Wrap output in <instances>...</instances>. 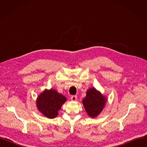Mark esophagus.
Instances as JSON below:
<instances>
[{"mask_svg":"<svg viewBox=\"0 0 147 147\" xmlns=\"http://www.w3.org/2000/svg\"><path fill=\"white\" fill-rule=\"evenodd\" d=\"M77 99L78 98H77V96H76V95H73L71 96V100L73 101H76Z\"/></svg>","mask_w":147,"mask_h":147,"instance_id":"esophagus-1","label":"esophagus"}]
</instances>
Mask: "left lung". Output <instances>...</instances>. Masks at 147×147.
I'll list each match as a JSON object with an SVG mask.
<instances>
[{
	"mask_svg": "<svg viewBox=\"0 0 147 147\" xmlns=\"http://www.w3.org/2000/svg\"><path fill=\"white\" fill-rule=\"evenodd\" d=\"M107 102V98L95 88L88 89L86 95L82 100V104L88 115L95 118L101 113Z\"/></svg>",
	"mask_w": 147,
	"mask_h": 147,
	"instance_id": "left-lung-1",
	"label": "left lung"
}]
</instances>
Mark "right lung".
Returning a JSON list of instances; mask_svg holds the SVG:
<instances>
[{
    "label": "right lung",
    "instance_id": "right-lung-1",
    "mask_svg": "<svg viewBox=\"0 0 147 147\" xmlns=\"http://www.w3.org/2000/svg\"><path fill=\"white\" fill-rule=\"evenodd\" d=\"M67 101V98L53 89H45L36 99V107L46 117L54 119L57 117L58 111Z\"/></svg>",
    "mask_w": 147,
    "mask_h": 147
}]
</instances>
